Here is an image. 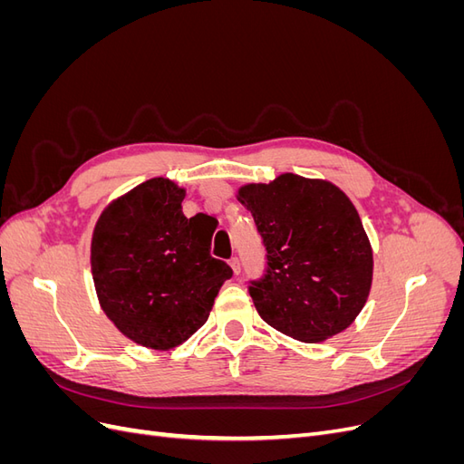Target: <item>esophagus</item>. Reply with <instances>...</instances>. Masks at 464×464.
I'll use <instances>...</instances> for the list:
<instances>
[{
	"label": "esophagus",
	"mask_w": 464,
	"mask_h": 464,
	"mask_svg": "<svg viewBox=\"0 0 464 464\" xmlns=\"http://www.w3.org/2000/svg\"><path fill=\"white\" fill-rule=\"evenodd\" d=\"M230 266H232V271H234V275H240V271H242V265H240V259H237V257H232V259H230Z\"/></svg>",
	"instance_id": "obj_1"
}]
</instances>
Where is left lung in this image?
I'll use <instances>...</instances> for the list:
<instances>
[{"label": "left lung", "instance_id": "left-lung-1", "mask_svg": "<svg viewBox=\"0 0 464 464\" xmlns=\"http://www.w3.org/2000/svg\"><path fill=\"white\" fill-rule=\"evenodd\" d=\"M257 224L266 275L249 286L265 323L302 343L350 327L373 278L370 237L348 195L327 179L280 174L236 193Z\"/></svg>", "mask_w": 464, "mask_h": 464}]
</instances>
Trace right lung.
Instances as JSON below:
<instances>
[{
	"label": "right lung",
	"mask_w": 464,
	"mask_h": 464,
	"mask_svg": "<svg viewBox=\"0 0 464 464\" xmlns=\"http://www.w3.org/2000/svg\"><path fill=\"white\" fill-rule=\"evenodd\" d=\"M186 189L152 178L104 207L91 240L94 290L130 341L170 350L205 325L230 266L210 257L207 215L186 218Z\"/></svg>",
	"instance_id": "obj_1"
}]
</instances>
